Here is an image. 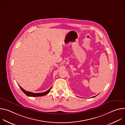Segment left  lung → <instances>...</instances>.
<instances>
[{"instance_id":"left-lung-1","label":"left lung","mask_w":125,"mask_h":125,"mask_svg":"<svg viewBox=\"0 0 125 125\" xmlns=\"http://www.w3.org/2000/svg\"><path fill=\"white\" fill-rule=\"evenodd\" d=\"M94 97H95V96H93V98H94Z\"/></svg>"}]
</instances>
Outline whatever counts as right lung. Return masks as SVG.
Instances as JSON below:
<instances>
[{
    "instance_id": "obj_1",
    "label": "right lung",
    "mask_w": 125,
    "mask_h": 125,
    "mask_svg": "<svg viewBox=\"0 0 125 125\" xmlns=\"http://www.w3.org/2000/svg\"><path fill=\"white\" fill-rule=\"evenodd\" d=\"M19 86H20V88L21 89V90L23 91V92L26 95H27V96H32V97H39V96H44V95L48 94L50 92L51 89L52 88V87H51L48 91H46L45 92H43V93H31V92H27V91L24 90V89L21 86H20L19 85Z\"/></svg>"
}]
</instances>
